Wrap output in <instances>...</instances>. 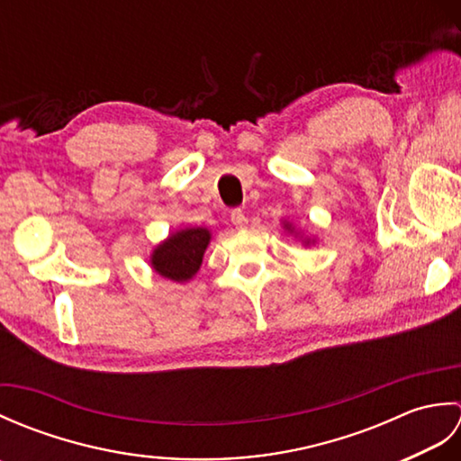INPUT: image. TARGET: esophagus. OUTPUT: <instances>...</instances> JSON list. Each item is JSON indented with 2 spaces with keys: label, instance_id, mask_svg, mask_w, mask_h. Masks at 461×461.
Returning <instances> with one entry per match:
<instances>
[{
  "label": "esophagus",
  "instance_id": "obj_1",
  "mask_svg": "<svg viewBox=\"0 0 461 461\" xmlns=\"http://www.w3.org/2000/svg\"><path fill=\"white\" fill-rule=\"evenodd\" d=\"M230 218H231V223L236 225L238 230H243L248 225V218H246V212H243L241 208H236V210H231V213H230Z\"/></svg>",
  "mask_w": 461,
  "mask_h": 461
}]
</instances>
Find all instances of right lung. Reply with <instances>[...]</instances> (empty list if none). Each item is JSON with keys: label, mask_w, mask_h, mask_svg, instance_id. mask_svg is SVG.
Returning a JSON list of instances; mask_svg holds the SVG:
<instances>
[{"label": "right lung", "mask_w": 461, "mask_h": 461, "mask_svg": "<svg viewBox=\"0 0 461 461\" xmlns=\"http://www.w3.org/2000/svg\"><path fill=\"white\" fill-rule=\"evenodd\" d=\"M208 243L210 231L203 228L176 231L154 249L152 267L166 279L188 281L200 269Z\"/></svg>", "instance_id": "add662e5"}]
</instances>
